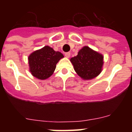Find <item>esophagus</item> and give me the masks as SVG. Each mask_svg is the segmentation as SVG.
Returning a JSON list of instances; mask_svg holds the SVG:
<instances>
[{
    "instance_id": "1",
    "label": "esophagus",
    "mask_w": 132,
    "mask_h": 132,
    "mask_svg": "<svg viewBox=\"0 0 132 132\" xmlns=\"http://www.w3.org/2000/svg\"><path fill=\"white\" fill-rule=\"evenodd\" d=\"M65 56L67 58H69L70 57V52H66L65 53Z\"/></svg>"
}]
</instances>
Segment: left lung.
Instances as JSON below:
<instances>
[{
  "label": "left lung",
  "mask_w": 132,
  "mask_h": 132,
  "mask_svg": "<svg viewBox=\"0 0 132 132\" xmlns=\"http://www.w3.org/2000/svg\"><path fill=\"white\" fill-rule=\"evenodd\" d=\"M103 61V57L102 54L94 51L88 46L82 48L77 56L70 59L75 71L84 80L92 79L100 73Z\"/></svg>",
  "instance_id": "8db88e82"
}]
</instances>
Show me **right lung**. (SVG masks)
<instances>
[{"label":"right lung","mask_w":132,"mask_h":132,"mask_svg":"<svg viewBox=\"0 0 132 132\" xmlns=\"http://www.w3.org/2000/svg\"><path fill=\"white\" fill-rule=\"evenodd\" d=\"M64 55L59 52L54 51L48 46L32 53L29 57L30 71L38 79L45 80L53 74L57 63Z\"/></svg>","instance_id":"add662e5"}]
</instances>
